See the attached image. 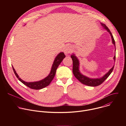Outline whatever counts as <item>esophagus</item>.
Segmentation results:
<instances>
[{
    "mask_svg": "<svg viewBox=\"0 0 126 126\" xmlns=\"http://www.w3.org/2000/svg\"><path fill=\"white\" fill-rule=\"evenodd\" d=\"M72 52V49L70 46L66 47L64 49V53L66 55H68V54L71 53Z\"/></svg>",
    "mask_w": 126,
    "mask_h": 126,
    "instance_id": "34e87169",
    "label": "esophagus"
}]
</instances>
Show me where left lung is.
I'll use <instances>...</instances> for the list:
<instances>
[{
    "mask_svg": "<svg viewBox=\"0 0 126 126\" xmlns=\"http://www.w3.org/2000/svg\"><path fill=\"white\" fill-rule=\"evenodd\" d=\"M101 24L103 26L104 28L106 29L107 31L110 33L111 36V38H112V43L114 45V46H115V40L114 39V37L113 36L110 30H109V29L107 27V26L105 24H103L102 23H101ZM115 51H116V50H115ZM71 58H72V61H73V73L74 75L81 83H82V84H83L84 85L89 86L95 87V86H99V85H101L103 82H104V81L109 76V75L112 72V71H113V69H114V66L102 78H96V79L90 78L89 77H87L83 75V74H82L80 73V72L79 71V60L78 59V58H77V57L75 55V54H72L71 56ZM115 59H116V55L114 57V59L115 61Z\"/></svg>",
    "mask_w": 126,
    "mask_h": 126,
    "instance_id": "left-lung-1",
    "label": "left lung"
}]
</instances>
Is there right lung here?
<instances>
[{"mask_svg":"<svg viewBox=\"0 0 126 126\" xmlns=\"http://www.w3.org/2000/svg\"><path fill=\"white\" fill-rule=\"evenodd\" d=\"M65 57V55L63 52H60L59 54L56 56L55 58L54 61L53 62V64L52 66V68L49 74L44 79L37 82H26L22 80L20 78L18 75L15 69H14L13 67L12 66L13 70L14 71V73L15 75H16V77L18 79V80L21 82L23 84H24L25 85L27 86L28 87L35 90H39L43 88H45L48 86L51 82L53 79L54 77L56 70L58 67V66L60 65V64L61 63L63 59Z\"/></svg>","mask_w":126,"mask_h":126,"instance_id":"obj_1","label":"right lung"}]
</instances>
